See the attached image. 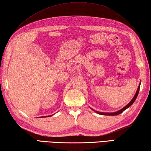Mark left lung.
<instances>
[{"label": "left lung", "instance_id": "1", "mask_svg": "<svg viewBox=\"0 0 151 151\" xmlns=\"http://www.w3.org/2000/svg\"><path fill=\"white\" fill-rule=\"evenodd\" d=\"M141 84V83H140ZM140 84H139V87H138V89H137V92H136V93H135V95H134V96L133 97V98L131 99V101L129 103V104L126 105L125 107H124L123 109H120V110H119V111H116V112H114V113H103V112H99V111H95L94 109H92V110H93L94 111H96L97 113H98V114H100V115H119V114H120V113H123L124 111H125V109H127V108H129V107L130 106H131V105L133 104V103L134 102V101H135L136 100V99H137V96H138V94H139V89H140Z\"/></svg>", "mask_w": 151, "mask_h": 151}]
</instances>
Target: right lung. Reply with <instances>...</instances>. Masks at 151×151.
<instances>
[{"instance_id":"right-lung-1","label":"right lung","mask_w":151,"mask_h":151,"mask_svg":"<svg viewBox=\"0 0 151 151\" xmlns=\"http://www.w3.org/2000/svg\"><path fill=\"white\" fill-rule=\"evenodd\" d=\"M50 116H52V115H50V116H46V117H50Z\"/></svg>"}]
</instances>
